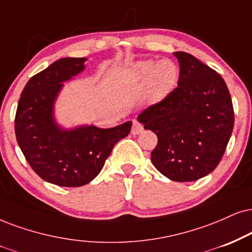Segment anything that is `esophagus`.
<instances>
[{
	"mask_svg": "<svg viewBox=\"0 0 252 252\" xmlns=\"http://www.w3.org/2000/svg\"><path fill=\"white\" fill-rule=\"evenodd\" d=\"M142 129H144V126H142L140 123H138V121H134V123H133V126H132V134L133 135L140 134V133L142 132Z\"/></svg>",
	"mask_w": 252,
	"mask_h": 252,
	"instance_id": "obj_1",
	"label": "esophagus"
}]
</instances>
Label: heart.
I'll list each match as a JSON object with an SVG mask.
<instances>
[{"instance_id": "heart-1", "label": "heart", "mask_w": 252, "mask_h": 252, "mask_svg": "<svg viewBox=\"0 0 252 252\" xmlns=\"http://www.w3.org/2000/svg\"><path fill=\"white\" fill-rule=\"evenodd\" d=\"M133 83L141 84L142 98L150 104H159L172 94L180 78L178 64L172 60L138 61L128 70Z\"/></svg>"}]
</instances>
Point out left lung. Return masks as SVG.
<instances>
[{
    "instance_id": "obj_1",
    "label": "left lung",
    "mask_w": 252,
    "mask_h": 252,
    "mask_svg": "<svg viewBox=\"0 0 252 252\" xmlns=\"http://www.w3.org/2000/svg\"><path fill=\"white\" fill-rule=\"evenodd\" d=\"M180 64L178 88L142 111L138 120L158 136L154 167L178 182L195 181L216 168L234 128V107L221 76L187 52H174Z\"/></svg>"
}]
</instances>
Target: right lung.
Listing matches in <instances>:
<instances>
[{"label":"right lung","instance_id":"obj_1","mask_svg":"<svg viewBox=\"0 0 252 252\" xmlns=\"http://www.w3.org/2000/svg\"><path fill=\"white\" fill-rule=\"evenodd\" d=\"M86 58H62L31 77L22 91L15 133L30 167L44 181L80 187L100 173L114 145L128 135L132 121L112 128L78 126L65 129L54 107L63 83L85 69Z\"/></svg>","mask_w":252,"mask_h":252}]
</instances>
